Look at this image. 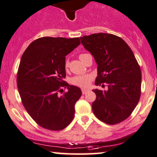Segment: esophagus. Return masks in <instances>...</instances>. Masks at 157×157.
Returning a JSON list of instances; mask_svg holds the SVG:
<instances>
[{
    "label": "esophagus",
    "instance_id": "obj_1",
    "mask_svg": "<svg viewBox=\"0 0 157 157\" xmlns=\"http://www.w3.org/2000/svg\"><path fill=\"white\" fill-rule=\"evenodd\" d=\"M90 90L88 89H82V93L83 95H85V94H86L87 92H89Z\"/></svg>",
    "mask_w": 157,
    "mask_h": 157
}]
</instances>
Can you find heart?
Masks as SVG:
<instances>
[{
	"instance_id": "1",
	"label": "heart",
	"mask_w": 157,
	"mask_h": 157,
	"mask_svg": "<svg viewBox=\"0 0 157 157\" xmlns=\"http://www.w3.org/2000/svg\"><path fill=\"white\" fill-rule=\"evenodd\" d=\"M86 54H80V55H79L80 59L82 60L83 59V57H84ZM64 66H65V68L68 67V60H66ZM92 80H93V77H92L91 75H76V76L73 77L71 79V83H72L73 85H75V86L86 88V87H88L90 86V83L92 82Z\"/></svg>"
}]
</instances>
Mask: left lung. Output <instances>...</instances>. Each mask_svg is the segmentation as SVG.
<instances>
[{
  "label": "left lung",
  "mask_w": 157,
  "mask_h": 157,
  "mask_svg": "<svg viewBox=\"0 0 157 157\" xmlns=\"http://www.w3.org/2000/svg\"><path fill=\"white\" fill-rule=\"evenodd\" d=\"M82 45L98 64L95 85L107 91L94 90L96 99L92 108L95 116L107 124L128 118L141 96V68L132 50L121 37L98 33L80 38Z\"/></svg>",
  "instance_id": "1"
}]
</instances>
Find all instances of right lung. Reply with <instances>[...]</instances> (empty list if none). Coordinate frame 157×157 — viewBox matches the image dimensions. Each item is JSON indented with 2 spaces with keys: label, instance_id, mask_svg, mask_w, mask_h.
<instances>
[{
  "label": "right lung",
  "instance_id": "add662e5",
  "mask_svg": "<svg viewBox=\"0 0 157 157\" xmlns=\"http://www.w3.org/2000/svg\"><path fill=\"white\" fill-rule=\"evenodd\" d=\"M80 44L78 37H41L29 44L21 59L17 87L21 102L33 120L47 130L61 131L74 118L82 92L63 80L64 64L65 56Z\"/></svg>",
  "mask_w": 157,
  "mask_h": 157
}]
</instances>
